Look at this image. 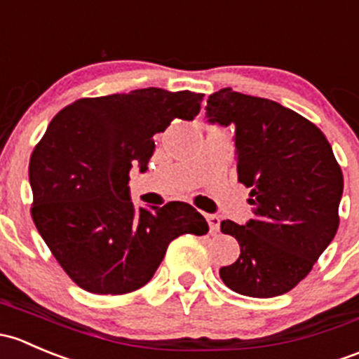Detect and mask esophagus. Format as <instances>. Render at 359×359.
<instances>
[{
	"label": "esophagus",
	"instance_id": "obj_1",
	"mask_svg": "<svg viewBox=\"0 0 359 359\" xmlns=\"http://www.w3.org/2000/svg\"><path fill=\"white\" fill-rule=\"evenodd\" d=\"M205 219H207V224H209L210 233H217V231H219V223H221L219 217H217L216 214H205Z\"/></svg>",
	"mask_w": 359,
	"mask_h": 359
}]
</instances>
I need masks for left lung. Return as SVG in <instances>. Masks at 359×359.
<instances>
[{"label": "left lung", "mask_w": 359, "mask_h": 359, "mask_svg": "<svg viewBox=\"0 0 359 359\" xmlns=\"http://www.w3.org/2000/svg\"><path fill=\"white\" fill-rule=\"evenodd\" d=\"M205 117L235 126L238 181L252 197V219L221 223L240 245L238 259L219 269L221 280L249 297L285 294L337 233L344 178L330 143L294 110L231 88L210 95Z\"/></svg>", "instance_id": "8db88e82"}]
</instances>
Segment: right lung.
Masks as SVG:
<instances>
[{"instance_id": "add662e5", "label": "right lung", "mask_w": 359, "mask_h": 359, "mask_svg": "<svg viewBox=\"0 0 359 359\" xmlns=\"http://www.w3.org/2000/svg\"><path fill=\"white\" fill-rule=\"evenodd\" d=\"M202 93L143 88L81 98L57 114L31 155L32 219L58 264L91 294H128L152 280L180 235H205L187 202L138 207L129 171H149L154 136L194 121Z\"/></svg>"}]
</instances>
